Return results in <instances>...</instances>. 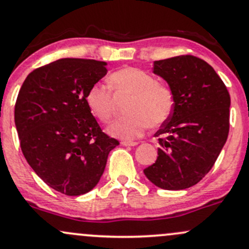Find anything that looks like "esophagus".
<instances>
[{"mask_svg": "<svg viewBox=\"0 0 249 249\" xmlns=\"http://www.w3.org/2000/svg\"><path fill=\"white\" fill-rule=\"evenodd\" d=\"M123 145L125 146H135L138 144V142H131V141H124V142H122Z\"/></svg>", "mask_w": 249, "mask_h": 249, "instance_id": "34e87169", "label": "esophagus"}]
</instances>
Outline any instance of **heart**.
<instances>
[{
    "label": "heart",
    "mask_w": 249,
    "mask_h": 249,
    "mask_svg": "<svg viewBox=\"0 0 249 249\" xmlns=\"http://www.w3.org/2000/svg\"><path fill=\"white\" fill-rule=\"evenodd\" d=\"M109 85L118 94L131 95L127 105L129 116L120 118L109 126L108 132L122 140H135L149 126H160L172 116L174 109V94L167 86L138 68H123L112 72ZM109 86L95 83L86 94L88 108L96 119L108 123L114 116L113 91Z\"/></svg>",
    "instance_id": "obj_1"
}]
</instances>
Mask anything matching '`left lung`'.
<instances>
[{
  "instance_id": "1",
  "label": "left lung",
  "mask_w": 249,
  "mask_h": 249,
  "mask_svg": "<svg viewBox=\"0 0 249 249\" xmlns=\"http://www.w3.org/2000/svg\"><path fill=\"white\" fill-rule=\"evenodd\" d=\"M154 74L174 94L172 116L155 133L158 159L145 177L163 190H185L198 184L226 144L230 95L213 68L191 54L154 62Z\"/></svg>"
}]
</instances>
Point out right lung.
<instances>
[{
  "label": "right lung",
  "mask_w": 249,
  "mask_h": 249,
  "mask_svg": "<svg viewBox=\"0 0 249 249\" xmlns=\"http://www.w3.org/2000/svg\"><path fill=\"white\" fill-rule=\"evenodd\" d=\"M106 63L62 58L33 70L15 103V126L28 164L50 187L80 196L96 186L119 142L103 132L86 94Z\"/></svg>",
  "instance_id": "right-lung-1"
}]
</instances>
